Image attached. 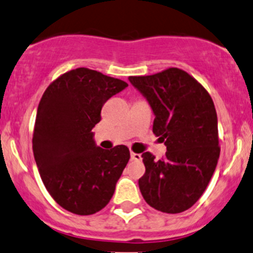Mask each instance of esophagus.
<instances>
[{"instance_id": "1", "label": "esophagus", "mask_w": 253, "mask_h": 253, "mask_svg": "<svg viewBox=\"0 0 253 253\" xmlns=\"http://www.w3.org/2000/svg\"><path fill=\"white\" fill-rule=\"evenodd\" d=\"M131 159H132V161L139 162L142 159V157H141V154H139V153H134V152H131Z\"/></svg>"}]
</instances>
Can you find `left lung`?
<instances>
[{
    "label": "left lung",
    "instance_id": "1",
    "mask_svg": "<svg viewBox=\"0 0 253 253\" xmlns=\"http://www.w3.org/2000/svg\"><path fill=\"white\" fill-rule=\"evenodd\" d=\"M128 80L148 101L154 114L153 133L167 146L166 157L159 161L149 152L142 154V197L162 212L185 211L205 192L220 156L211 96L178 68Z\"/></svg>",
    "mask_w": 253,
    "mask_h": 253
}]
</instances>
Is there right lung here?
I'll return each instance as SVG.
<instances>
[{"mask_svg": "<svg viewBox=\"0 0 253 253\" xmlns=\"http://www.w3.org/2000/svg\"><path fill=\"white\" fill-rule=\"evenodd\" d=\"M127 86L96 70L78 68L54 80L42 96L32 141L34 159L49 194L73 214L104 209L128 163L126 146L100 148L92 132L105 102Z\"/></svg>", "mask_w": 253, "mask_h": 253, "instance_id": "right-lung-1", "label": "right lung"}]
</instances>
